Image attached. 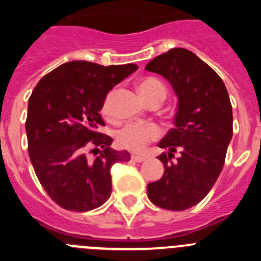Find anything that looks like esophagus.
<instances>
[{
	"label": "esophagus",
	"mask_w": 261,
	"mask_h": 261,
	"mask_svg": "<svg viewBox=\"0 0 261 261\" xmlns=\"http://www.w3.org/2000/svg\"><path fill=\"white\" fill-rule=\"evenodd\" d=\"M130 158H132L133 162H144L145 159H146V156L140 155V154H132V156H130Z\"/></svg>",
	"instance_id": "1"
}]
</instances>
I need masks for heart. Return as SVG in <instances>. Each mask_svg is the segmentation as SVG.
<instances>
[{
	"instance_id": "obj_1",
	"label": "heart",
	"mask_w": 261,
	"mask_h": 261,
	"mask_svg": "<svg viewBox=\"0 0 261 261\" xmlns=\"http://www.w3.org/2000/svg\"><path fill=\"white\" fill-rule=\"evenodd\" d=\"M138 90L142 98L149 102L154 98H162L166 96V87L162 81L155 77H145L140 81ZM102 114L106 117L111 115V94L106 96L102 105ZM161 135V129L155 124H141L132 123L124 126L117 135V141L123 147L129 150L142 151L147 144L153 140H156Z\"/></svg>"
}]
</instances>
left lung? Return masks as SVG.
<instances>
[{
  "instance_id": "1",
  "label": "left lung",
  "mask_w": 261,
  "mask_h": 261,
  "mask_svg": "<svg viewBox=\"0 0 261 261\" xmlns=\"http://www.w3.org/2000/svg\"><path fill=\"white\" fill-rule=\"evenodd\" d=\"M145 69L167 80L177 98L175 126L158 144L167 150L156 156L165 172L147 184V197L159 208L186 211L208 195L222 171L232 137L229 94L220 75L184 48L156 56Z\"/></svg>"
}]
</instances>
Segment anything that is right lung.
Returning a JSON list of instances; mask_svg holds the SVG:
<instances>
[{"label":"right lung","instance_id":"right-lung-1","mask_svg":"<svg viewBox=\"0 0 261 261\" xmlns=\"http://www.w3.org/2000/svg\"><path fill=\"white\" fill-rule=\"evenodd\" d=\"M137 69L136 64L65 62L32 91L26 120L29 155L40 184L61 208L89 212L110 199L111 167L130 155L114 150V140L99 132L105 125L99 112L114 86ZM89 148L99 155L90 159Z\"/></svg>","mask_w":261,"mask_h":261}]
</instances>
